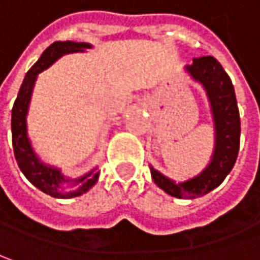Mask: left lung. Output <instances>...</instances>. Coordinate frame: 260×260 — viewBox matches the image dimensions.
<instances>
[{"label":"left lung","instance_id":"obj_1","mask_svg":"<svg viewBox=\"0 0 260 260\" xmlns=\"http://www.w3.org/2000/svg\"><path fill=\"white\" fill-rule=\"evenodd\" d=\"M186 71L195 81L204 85L211 103L215 122L212 160L201 175L177 185L151 166L150 172L154 183L166 193L180 199H193L220 186L232 172L240 148V115L232 80L214 56L193 58V63L187 65Z\"/></svg>","mask_w":260,"mask_h":260}]
</instances>
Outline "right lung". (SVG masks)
<instances>
[{"label":"right lung","mask_w":260,"mask_h":260,"mask_svg":"<svg viewBox=\"0 0 260 260\" xmlns=\"http://www.w3.org/2000/svg\"><path fill=\"white\" fill-rule=\"evenodd\" d=\"M90 48L88 43H77V42H53L49 48H46L45 52L40 55L39 61L35 63L26 74L23 84L20 87L17 99L14 102V106L11 110V134H13V150L14 157L17 160L18 167L23 172V175L27 177V180L40 189L42 192L48 193L53 198H74L85 193L90 187L96 185L99 179L97 173H88L80 179H75L74 182H84L83 186L75 192H62L61 185L65 182H71L65 179L59 170L52 169L49 166H45L38 160L35 152L30 147V142L27 138V128H26V115H27L28 103L33 91V85L36 81L38 74L43 70L49 68L52 63L55 62L59 56L65 53H73V52L84 51Z\"/></svg>","instance_id":"obj_1"}]
</instances>
